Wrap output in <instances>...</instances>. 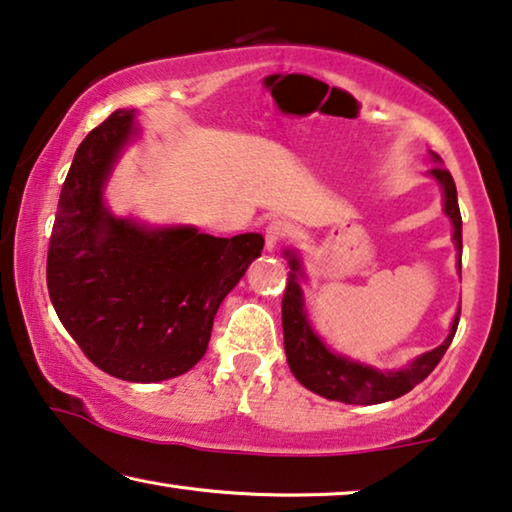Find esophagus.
Returning <instances> with one entry per match:
<instances>
[{"instance_id": "34e87169", "label": "esophagus", "mask_w": 512, "mask_h": 512, "mask_svg": "<svg viewBox=\"0 0 512 512\" xmlns=\"http://www.w3.org/2000/svg\"><path fill=\"white\" fill-rule=\"evenodd\" d=\"M288 233H291V228H288L286 221H270V224L265 226V247L272 251L279 242H284L288 238Z\"/></svg>"}]
</instances>
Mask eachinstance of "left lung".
I'll return each mask as SVG.
<instances>
[{
  "label": "left lung",
  "mask_w": 512,
  "mask_h": 512,
  "mask_svg": "<svg viewBox=\"0 0 512 512\" xmlns=\"http://www.w3.org/2000/svg\"><path fill=\"white\" fill-rule=\"evenodd\" d=\"M434 159L441 161L436 154ZM432 175L441 182L443 196H446V214L455 226V244L457 249H462V214H459L457 187L453 175L443 166H434ZM288 263H291L293 272L288 274L284 298H281V325H284L286 360L295 379L311 392H316V395L344 404L390 402V399L406 395L420 381H425L434 372V367L441 362L450 342H453L459 314L455 316L453 330H450L446 342L439 348H434V351L422 353L420 358L413 360L402 372H379V369L365 367L360 362H351L342 358V355H335L314 335V330H311L307 321L305 302H302V291L298 277H295V272L300 274L298 258L291 256Z\"/></svg>",
  "instance_id": "obj_1"
}]
</instances>
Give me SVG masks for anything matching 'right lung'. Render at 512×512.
I'll list each match as a JSON object with an SVG mask.
<instances>
[{"label":"right lung","mask_w":512,"mask_h":512,"mask_svg":"<svg viewBox=\"0 0 512 512\" xmlns=\"http://www.w3.org/2000/svg\"><path fill=\"white\" fill-rule=\"evenodd\" d=\"M131 133L133 113L115 110L80 143L57 203L46 279L87 360L115 379L154 383L203 358L214 314L261 256L263 235L228 240L115 219L101 187Z\"/></svg>","instance_id":"obj_1"}]
</instances>
